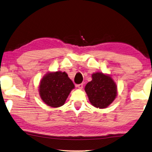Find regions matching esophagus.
Listing matches in <instances>:
<instances>
[{"label": "esophagus", "instance_id": "34e87169", "mask_svg": "<svg viewBox=\"0 0 152 152\" xmlns=\"http://www.w3.org/2000/svg\"><path fill=\"white\" fill-rule=\"evenodd\" d=\"M76 87H78V89H83V83H81V84L77 85H76Z\"/></svg>", "mask_w": 152, "mask_h": 152}]
</instances>
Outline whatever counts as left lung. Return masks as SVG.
Masks as SVG:
<instances>
[{
  "instance_id": "obj_1",
  "label": "left lung",
  "mask_w": 152,
  "mask_h": 152,
  "mask_svg": "<svg viewBox=\"0 0 152 152\" xmlns=\"http://www.w3.org/2000/svg\"><path fill=\"white\" fill-rule=\"evenodd\" d=\"M92 80L85 85L90 103L95 107L104 109L112 103L117 96V86L112 76L102 72L91 75Z\"/></svg>"
}]
</instances>
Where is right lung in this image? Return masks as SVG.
<instances>
[{"label":"right lung","mask_w":152,"mask_h":152,"mask_svg":"<svg viewBox=\"0 0 152 152\" xmlns=\"http://www.w3.org/2000/svg\"><path fill=\"white\" fill-rule=\"evenodd\" d=\"M74 87L73 82L65 72H48L40 80L39 94L48 106L59 107L65 104Z\"/></svg>","instance_id":"add662e5"}]
</instances>
